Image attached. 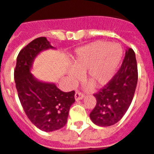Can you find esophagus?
<instances>
[{
	"label": "esophagus",
	"instance_id": "1",
	"mask_svg": "<svg viewBox=\"0 0 154 154\" xmlns=\"http://www.w3.org/2000/svg\"><path fill=\"white\" fill-rule=\"evenodd\" d=\"M83 97H84V94L79 92V91H77V92H75V99L76 101L81 100V99H83Z\"/></svg>",
	"mask_w": 154,
	"mask_h": 154
}]
</instances>
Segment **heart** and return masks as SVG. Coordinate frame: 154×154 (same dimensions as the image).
<instances>
[{"instance_id":"1","label":"heart","mask_w":154,"mask_h":154,"mask_svg":"<svg viewBox=\"0 0 154 154\" xmlns=\"http://www.w3.org/2000/svg\"><path fill=\"white\" fill-rule=\"evenodd\" d=\"M123 57L119 44L107 42H93L79 48L72 61V68L68 71L71 82H75L84 74V79L93 88L108 84L117 72Z\"/></svg>"}]
</instances>
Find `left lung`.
<instances>
[{"label": "left lung", "mask_w": 154, "mask_h": 154, "mask_svg": "<svg viewBox=\"0 0 154 154\" xmlns=\"http://www.w3.org/2000/svg\"><path fill=\"white\" fill-rule=\"evenodd\" d=\"M138 80L135 52L126 51L121 68L103 89L94 94L96 105L91 112L90 119L99 126H109L119 122L130 107Z\"/></svg>", "instance_id": "8db88e82"}]
</instances>
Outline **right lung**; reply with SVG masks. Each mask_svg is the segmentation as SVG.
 I'll use <instances>...</instances> for the list:
<instances>
[{
	"label": "right lung",
	"mask_w": 154,
	"mask_h": 154,
	"mask_svg": "<svg viewBox=\"0 0 154 154\" xmlns=\"http://www.w3.org/2000/svg\"><path fill=\"white\" fill-rule=\"evenodd\" d=\"M51 45L45 37L35 39L19 52L14 69V81L24 112L36 127L45 132L59 130L67 123L75 92H62L55 83L37 79L31 73L39 53Z\"/></svg>",
	"instance_id": "add662e5"
}]
</instances>
